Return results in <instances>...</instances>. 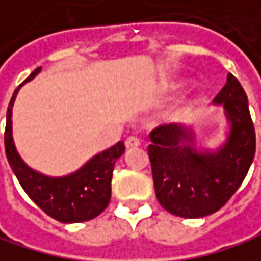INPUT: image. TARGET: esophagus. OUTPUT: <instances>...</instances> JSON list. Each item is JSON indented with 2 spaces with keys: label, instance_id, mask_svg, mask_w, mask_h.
I'll return each instance as SVG.
<instances>
[{
  "label": "esophagus",
  "instance_id": "obj_1",
  "mask_svg": "<svg viewBox=\"0 0 261 261\" xmlns=\"http://www.w3.org/2000/svg\"><path fill=\"white\" fill-rule=\"evenodd\" d=\"M139 145H141V141L138 138H135V136H129L125 141V147L126 148H138Z\"/></svg>",
  "mask_w": 261,
  "mask_h": 261
}]
</instances>
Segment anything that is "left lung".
<instances>
[{
	"instance_id": "8db88e82",
	"label": "left lung",
	"mask_w": 261,
	"mask_h": 261,
	"mask_svg": "<svg viewBox=\"0 0 261 261\" xmlns=\"http://www.w3.org/2000/svg\"><path fill=\"white\" fill-rule=\"evenodd\" d=\"M214 105L223 108L226 128L223 141L213 148L197 144L193 125H162L150 135L156 197L174 216L199 219L219 211L239 190L254 161L255 132L248 97L231 73Z\"/></svg>"
}]
</instances>
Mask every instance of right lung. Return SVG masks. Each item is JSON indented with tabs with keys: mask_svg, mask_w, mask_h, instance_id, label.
I'll use <instances>...</instances> for the list:
<instances>
[{
	"mask_svg": "<svg viewBox=\"0 0 261 261\" xmlns=\"http://www.w3.org/2000/svg\"><path fill=\"white\" fill-rule=\"evenodd\" d=\"M36 68L13 93L4 133L6 156L12 171L27 196L50 217L62 223H79L97 217L110 203L111 176L116 161L125 153L123 142L94 154L76 171L64 176H47L29 167L19 156L12 128V110L19 88L41 73Z\"/></svg>",
	"mask_w": 261,
	"mask_h": 261,
	"instance_id": "right-lung-1",
	"label": "right lung"
}]
</instances>
